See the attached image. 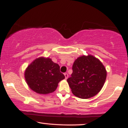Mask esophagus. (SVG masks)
<instances>
[{
  "label": "esophagus",
  "mask_w": 128,
  "mask_h": 128,
  "mask_svg": "<svg viewBox=\"0 0 128 128\" xmlns=\"http://www.w3.org/2000/svg\"><path fill=\"white\" fill-rule=\"evenodd\" d=\"M64 76H65V78L67 79V78H68V74H67V73H64Z\"/></svg>",
  "instance_id": "esophagus-1"
}]
</instances>
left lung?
Masks as SVG:
<instances>
[{
	"label": "left lung",
	"mask_w": 128,
	"mask_h": 128,
	"mask_svg": "<svg viewBox=\"0 0 128 128\" xmlns=\"http://www.w3.org/2000/svg\"><path fill=\"white\" fill-rule=\"evenodd\" d=\"M71 77L67 79L74 96L81 99L94 96L101 90L106 78L102 63L93 56H82L74 61Z\"/></svg>",
	"instance_id": "1"
}]
</instances>
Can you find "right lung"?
<instances>
[{"label": "right lung", "mask_w": 128, "mask_h": 128, "mask_svg": "<svg viewBox=\"0 0 128 128\" xmlns=\"http://www.w3.org/2000/svg\"><path fill=\"white\" fill-rule=\"evenodd\" d=\"M24 78L30 89L38 94L54 92L60 81L65 78L60 72V67L49 58L40 57L29 64L24 72Z\"/></svg>", "instance_id": "right-lung-1"}]
</instances>
